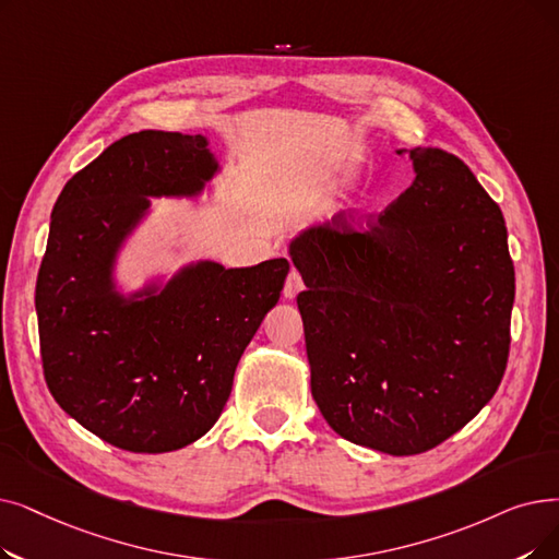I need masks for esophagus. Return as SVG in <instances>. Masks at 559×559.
<instances>
[{
	"instance_id": "esophagus-1",
	"label": "esophagus",
	"mask_w": 559,
	"mask_h": 559,
	"mask_svg": "<svg viewBox=\"0 0 559 559\" xmlns=\"http://www.w3.org/2000/svg\"><path fill=\"white\" fill-rule=\"evenodd\" d=\"M304 289V281L299 276V272H289L287 274V281H285V287H283V297L285 299H295L299 293Z\"/></svg>"
}]
</instances>
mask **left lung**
<instances>
[{"label":"left lung","mask_w":559,"mask_h":559,"mask_svg":"<svg viewBox=\"0 0 559 559\" xmlns=\"http://www.w3.org/2000/svg\"><path fill=\"white\" fill-rule=\"evenodd\" d=\"M414 185L368 233L312 226L287 253L310 391L343 439L420 454L496 395L509 354L514 264L500 207L459 157L402 148Z\"/></svg>","instance_id":"8db88e82"}]
</instances>
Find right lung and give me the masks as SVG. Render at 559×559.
I'll return each instance as SVG.
<instances>
[{
  "mask_svg": "<svg viewBox=\"0 0 559 559\" xmlns=\"http://www.w3.org/2000/svg\"><path fill=\"white\" fill-rule=\"evenodd\" d=\"M224 171L203 134L143 130L111 143L55 203L36 281L47 388L66 414L128 452H174L207 433L237 362L281 297L289 262L180 264L118 281L151 199L212 197Z\"/></svg>",
  "mask_w": 559,
  "mask_h": 559,
  "instance_id": "obj_1",
  "label": "right lung"
}]
</instances>
